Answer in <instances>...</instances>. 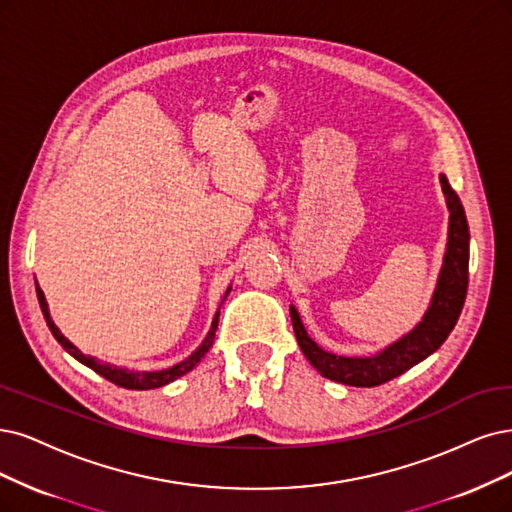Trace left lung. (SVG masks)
<instances>
[{
    "instance_id": "8db88e82",
    "label": "left lung",
    "mask_w": 512,
    "mask_h": 512,
    "mask_svg": "<svg viewBox=\"0 0 512 512\" xmlns=\"http://www.w3.org/2000/svg\"><path fill=\"white\" fill-rule=\"evenodd\" d=\"M441 185L447 198L449 208V242L443 261V270L437 282V291L432 295L430 308L424 314L422 323L411 333L401 337L380 354L369 358H352V356H337L318 348L316 342L308 337L304 325H301L297 310L291 306L293 331L301 352L306 354L310 365L320 371V375L329 377L333 382L358 386V388H373L386 384L394 377H399L413 365L422 363L426 356L434 350H439L447 335L456 327L460 312L464 308V299L468 291V255H470V232L464 206L453 192L445 175H441Z\"/></svg>"
}]
</instances>
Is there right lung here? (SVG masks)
I'll return each instance as SVG.
<instances>
[{"label":"right lung","mask_w":512,"mask_h":512,"mask_svg":"<svg viewBox=\"0 0 512 512\" xmlns=\"http://www.w3.org/2000/svg\"><path fill=\"white\" fill-rule=\"evenodd\" d=\"M35 291H37V301H40L42 314H44L46 323H48V329H50L52 335L56 337V342H59L73 358H78L80 363H84L86 367H90L94 373H99V375L105 377V380L113 382V384L120 386V388H128V390L160 388V386H166V384H170L173 380H177V377L185 375L187 371H192V369L202 361V356H204L208 350H211V346H213V342H215V331H217V325H219V312H217L215 318H213L211 331H208V335H206V339L202 342V346H200L192 356H187L183 363H179V365H175V367H170V369H164V371H128V369L113 367V365H109V363H101V361H97V358L86 356V354H82L78 348H75V346L69 342V339H65L63 333H61L59 329H56V325L52 323L50 312H48V304H46V297H44L42 289L37 287V282H35ZM227 291H230V289H227ZM225 297H227V293H225Z\"/></svg>","instance_id":"1"}]
</instances>
